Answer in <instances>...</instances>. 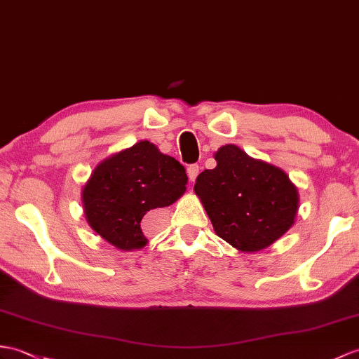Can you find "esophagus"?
Returning a JSON list of instances; mask_svg holds the SVG:
<instances>
[{
  "instance_id": "34e87169",
  "label": "esophagus",
  "mask_w": 359,
  "mask_h": 359,
  "mask_svg": "<svg viewBox=\"0 0 359 359\" xmlns=\"http://www.w3.org/2000/svg\"><path fill=\"white\" fill-rule=\"evenodd\" d=\"M198 176V165H189L188 166V177L191 182H194L196 177Z\"/></svg>"
}]
</instances>
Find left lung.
<instances>
[{"instance_id":"1","label":"left lung","mask_w":359,"mask_h":359,"mask_svg":"<svg viewBox=\"0 0 359 359\" xmlns=\"http://www.w3.org/2000/svg\"><path fill=\"white\" fill-rule=\"evenodd\" d=\"M217 166L198 174L194 191L215 234L245 252L272 245L292 226L298 193L286 172L236 145L215 153Z\"/></svg>"}]
</instances>
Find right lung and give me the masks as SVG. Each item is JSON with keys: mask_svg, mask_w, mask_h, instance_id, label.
<instances>
[{"mask_svg": "<svg viewBox=\"0 0 359 359\" xmlns=\"http://www.w3.org/2000/svg\"><path fill=\"white\" fill-rule=\"evenodd\" d=\"M185 168L148 140L99 163L82 191L90 226L108 243L131 251L147 245L140 222L185 193Z\"/></svg>", "mask_w": 359, "mask_h": 359, "instance_id": "1", "label": "right lung"}]
</instances>
